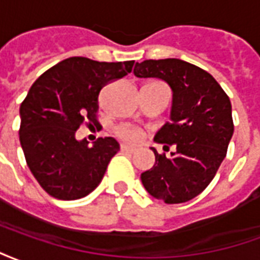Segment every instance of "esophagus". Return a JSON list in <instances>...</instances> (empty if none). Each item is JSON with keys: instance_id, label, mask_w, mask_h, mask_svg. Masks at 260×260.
I'll return each instance as SVG.
<instances>
[{"instance_id": "1", "label": "esophagus", "mask_w": 260, "mask_h": 260, "mask_svg": "<svg viewBox=\"0 0 260 260\" xmlns=\"http://www.w3.org/2000/svg\"><path fill=\"white\" fill-rule=\"evenodd\" d=\"M121 150H122V152H126V153H135L136 152L135 147L126 146V145H121Z\"/></svg>"}]
</instances>
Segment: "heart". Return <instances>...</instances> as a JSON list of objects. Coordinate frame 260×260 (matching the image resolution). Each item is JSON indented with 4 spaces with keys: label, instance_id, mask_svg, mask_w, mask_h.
<instances>
[{
    "label": "heart",
    "instance_id": "obj_1",
    "mask_svg": "<svg viewBox=\"0 0 260 260\" xmlns=\"http://www.w3.org/2000/svg\"><path fill=\"white\" fill-rule=\"evenodd\" d=\"M115 135L118 136L119 139L128 142V143H136L142 139V131L136 126L132 125H119L118 128L115 129Z\"/></svg>",
    "mask_w": 260,
    "mask_h": 260
}]
</instances>
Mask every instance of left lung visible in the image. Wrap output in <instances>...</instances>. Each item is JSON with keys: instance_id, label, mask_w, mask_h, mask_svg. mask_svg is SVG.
I'll list each match as a JSON object with an SVG mask.
<instances>
[{"instance_id": "8db88e82", "label": "left lung", "mask_w": 260, "mask_h": 260, "mask_svg": "<svg viewBox=\"0 0 260 260\" xmlns=\"http://www.w3.org/2000/svg\"><path fill=\"white\" fill-rule=\"evenodd\" d=\"M134 74L158 78L173 90L171 121L154 141L175 150L166 157L152 147L156 161L142 173V184L164 203L191 201L212 182L227 154L234 132L229 96L209 72L182 59H146L136 62Z\"/></svg>"}]
</instances>
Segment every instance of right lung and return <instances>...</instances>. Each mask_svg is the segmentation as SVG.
I'll return each mask as SVG.
<instances>
[{
	"mask_svg": "<svg viewBox=\"0 0 260 260\" xmlns=\"http://www.w3.org/2000/svg\"><path fill=\"white\" fill-rule=\"evenodd\" d=\"M134 64L71 57L31 85L20 104L19 141L27 167L50 196L75 201L102 182L119 143L107 136L90 147L86 139L78 141L75 132L83 122L99 124V93L129 74Z\"/></svg>",
	"mask_w": 260,
	"mask_h": 260,
	"instance_id": "1",
	"label": "right lung"
}]
</instances>
